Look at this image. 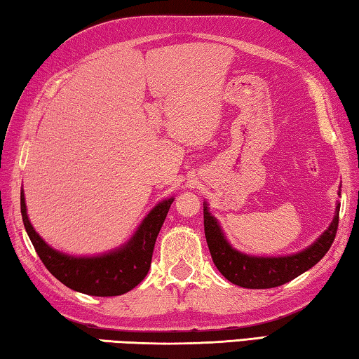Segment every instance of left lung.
<instances>
[{
  "label": "left lung",
  "instance_id": "8db88e82",
  "mask_svg": "<svg viewBox=\"0 0 359 359\" xmlns=\"http://www.w3.org/2000/svg\"><path fill=\"white\" fill-rule=\"evenodd\" d=\"M339 210L340 205L337 203L332 222L315 243L310 245L304 251H299L296 255L290 256H250L232 248L231 243L224 237V232H222L218 219L211 216L207 202H203L205 237H207V243L215 266L218 267L219 272L231 283L248 287V290H267V287L281 286L287 283V281L294 280L323 259V256L329 251L334 238H336Z\"/></svg>",
  "mask_w": 359,
  "mask_h": 359
}]
</instances>
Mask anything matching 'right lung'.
<instances>
[{"instance_id": "right-lung-1", "label": "right lung", "mask_w": 359, "mask_h": 359, "mask_svg": "<svg viewBox=\"0 0 359 359\" xmlns=\"http://www.w3.org/2000/svg\"><path fill=\"white\" fill-rule=\"evenodd\" d=\"M175 198L158 202L141 221L137 232L121 248L100 256H69L47 245L34 231L27 215L23 191L20 192V211L25 231L46 269L73 291L89 296H121L141 283L149 272L152 251L158 231L167 218Z\"/></svg>"}]
</instances>
